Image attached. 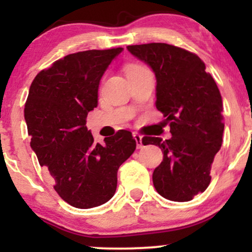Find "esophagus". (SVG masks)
<instances>
[{
    "label": "esophagus",
    "instance_id": "obj_1",
    "mask_svg": "<svg viewBox=\"0 0 252 252\" xmlns=\"http://www.w3.org/2000/svg\"><path fill=\"white\" fill-rule=\"evenodd\" d=\"M134 138L136 141V146H137V148H142L143 147V140H142V136L138 135V134H134Z\"/></svg>",
    "mask_w": 252,
    "mask_h": 252
}]
</instances>
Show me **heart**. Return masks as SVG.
<instances>
[{
  "instance_id": "b5f03b06",
  "label": "heart",
  "mask_w": 252,
  "mask_h": 252,
  "mask_svg": "<svg viewBox=\"0 0 252 252\" xmlns=\"http://www.w3.org/2000/svg\"><path fill=\"white\" fill-rule=\"evenodd\" d=\"M136 68H142V66L140 65H130L128 68H126V71H130V70H136Z\"/></svg>"
}]
</instances>
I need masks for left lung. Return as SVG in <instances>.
I'll return each instance as SVG.
<instances>
[{
  "label": "left lung",
  "instance_id": "1",
  "mask_svg": "<svg viewBox=\"0 0 252 252\" xmlns=\"http://www.w3.org/2000/svg\"><path fill=\"white\" fill-rule=\"evenodd\" d=\"M128 51L152 68L156 78V108L169 124L172 137H143L155 144L163 161L153 173L155 189L172 201H189L211 181V166L220 150L224 131L222 100L218 86L195 54L153 42L128 46Z\"/></svg>",
  "mask_w": 252,
  "mask_h": 252
}]
</instances>
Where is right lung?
Wrapping results in <instances>:
<instances>
[{
  "label": "right lung",
  "mask_w": 252,
  "mask_h": 252,
  "mask_svg": "<svg viewBox=\"0 0 252 252\" xmlns=\"http://www.w3.org/2000/svg\"><path fill=\"white\" fill-rule=\"evenodd\" d=\"M123 51L91 50L68 54L34 78L25 105L31 147L63 200L92 209L112 198L117 170L135 152L128 130L96 143L86 117L98 105V88L112 60Z\"/></svg>",
  "instance_id": "right-lung-1"
}]
</instances>
